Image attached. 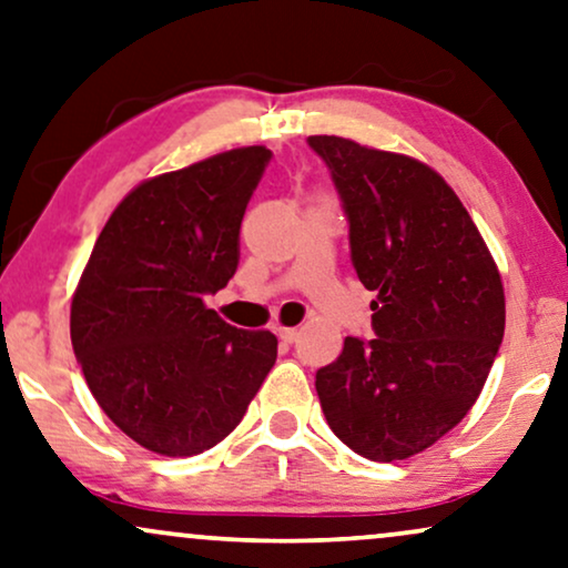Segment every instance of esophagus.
<instances>
[{
  "mask_svg": "<svg viewBox=\"0 0 568 568\" xmlns=\"http://www.w3.org/2000/svg\"><path fill=\"white\" fill-rule=\"evenodd\" d=\"M276 334H278V338H282V342L292 344V342H297L300 331H297V328H290V326H278V328H276Z\"/></svg>",
  "mask_w": 568,
  "mask_h": 568,
  "instance_id": "1",
  "label": "esophagus"
}]
</instances>
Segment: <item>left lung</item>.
Returning a JSON list of instances; mask_svg holds the SVG:
<instances>
[{"instance_id":"1","label":"left lung","mask_w":568,"mask_h":568,"mask_svg":"<svg viewBox=\"0 0 568 568\" xmlns=\"http://www.w3.org/2000/svg\"><path fill=\"white\" fill-rule=\"evenodd\" d=\"M349 219L352 263L375 338L347 336L315 373L328 428L371 462L409 459L462 423L506 326L480 230L436 169L349 138L311 135Z\"/></svg>"}]
</instances>
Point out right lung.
<instances>
[{"mask_svg":"<svg viewBox=\"0 0 568 568\" xmlns=\"http://www.w3.org/2000/svg\"><path fill=\"white\" fill-rule=\"evenodd\" d=\"M271 159L245 145L132 187L95 240L70 307L93 399L135 444L195 456L237 428L276 363L271 331L205 307L240 263V224Z\"/></svg>","mask_w":568,"mask_h":568,"instance_id":"1","label":"right lung"}]
</instances>
